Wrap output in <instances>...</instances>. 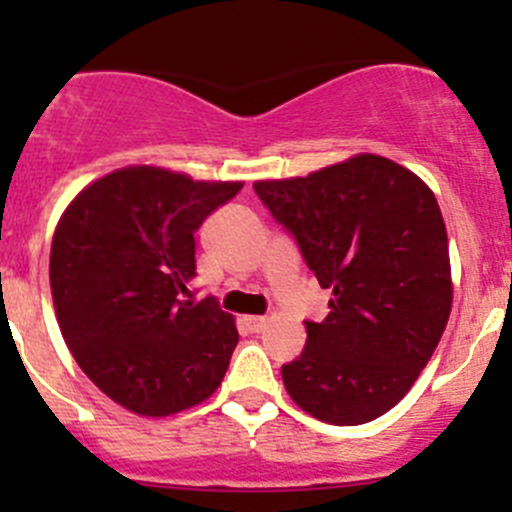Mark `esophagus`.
Returning a JSON list of instances; mask_svg holds the SVG:
<instances>
[{"label": "esophagus", "instance_id": "esophagus-1", "mask_svg": "<svg viewBox=\"0 0 512 512\" xmlns=\"http://www.w3.org/2000/svg\"><path fill=\"white\" fill-rule=\"evenodd\" d=\"M245 324L250 332H262L267 327V317H245Z\"/></svg>", "mask_w": 512, "mask_h": 512}]
</instances>
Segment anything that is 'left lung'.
Masks as SVG:
<instances>
[{"instance_id":"left-lung-1","label":"left lung","mask_w":512,"mask_h":512,"mask_svg":"<svg viewBox=\"0 0 512 512\" xmlns=\"http://www.w3.org/2000/svg\"><path fill=\"white\" fill-rule=\"evenodd\" d=\"M252 188L292 232L319 285L332 289L329 314L304 322L307 347L282 366L287 394L334 426L384 416L409 394L451 317L436 195L376 153Z\"/></svg>"}]
</instances>
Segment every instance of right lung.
<instances>
[{"label": "right lung", "mask_w": 512, "mask_h": 512, "mask_svg": "<svg viewBox=\"0 0 512 512\" xmlns=\"http://www.w3.org/2000/svg\"><path fill=\"white\" fill-rule=\"evenodd\" d=\"M240 180L126 165L86 185L59 218L49 257L56 322L86 376L126 411L203 404L237 347L235 317L193 302L195 230Z\"/></svg>", "instance_id": "1"}]
</instances>
